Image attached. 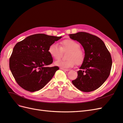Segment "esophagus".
<instances>
[{"instance_id": "1", "label": "esophagus", "mask_w": 123, "mask_h": 123, "mask_svg": "<svg viewBox=\"0 0 123 123\" xmlns=\"http://www.w3.org/2000/svg\"><path fill=\"white\" fill-rule=\"evenodd\" d=\"M61 70H63V71H69V70H68V69H66L62 68H61Z\"/></svg>"}]
</instances>
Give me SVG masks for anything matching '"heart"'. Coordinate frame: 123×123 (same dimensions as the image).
<instances>
[{
  "instance_id": "1",
  "label": "heart",
  "mask_w": 123,
  "mask_h": 123,
  "mask_svg": "<svg viewBox=\"0 0 123 123\" xmlns=\"http://www.w3.org/2000/svg\"><path fill=\"white\" fill-rule=\"evenodd\" d=\"M80 44L72 39H67L60 43L59 46L53 43L48 48V53L51 56L56 60L62 56V51H69L67 54V60H59L55 62V65L62 68H72L76 64H83L85 59L84 53L80 49Z\"/></svg>"
}]
</instances>
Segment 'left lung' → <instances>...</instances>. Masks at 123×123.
<instances>
[{
  "label": "left lung",
  "instance_id": "left-lung-1",
  "mask_svg": "<svg viewBox=\"0 0 123 123\" xmlns=\"http://www.w3.org/2000/svg\"><path fill=\"white\" fill-rule=\"evenodd\" d=\"M69 36L83 46L85 53L77 79L72 83L81 91H94L101 86L110 75L112 63L111 54L98 36L85 32Z\"/></svg>",
  "mask_w": 123,
  "mask_h": 123
}]
</instances>
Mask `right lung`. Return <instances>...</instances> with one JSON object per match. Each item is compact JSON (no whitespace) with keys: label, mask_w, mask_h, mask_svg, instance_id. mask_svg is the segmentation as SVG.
<instances>
[{"label":"right lung","mask_w":123,"mask_h":123,"mask_svg":"<svg viewBox=\"0 0 123 123\" xmlns=\"http://www.w3.org/2000/svg\"><path fill=\"white\" fill-rule=\"evenodd\" d=\"M61 37L36 34L15 44L9 66L19 86L27 91L35 92L44 87L52 79L59 67H48L53 61L48 53V48Z\"/></svg>","instance_id":"add662e5"}]
</instances>
